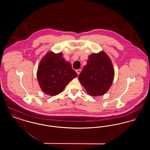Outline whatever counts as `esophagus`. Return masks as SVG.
<instances>
[{
	"label": "esophagus",
	"mask_w": 150,
	"mask_h": 150,
	"mask_svg": "<svg viewBox=\"0 0 150 150\" xmlns=\"http://www.w3.org/2000/svg\"><path fill=\"white\" fill-rule=\"evenodd\" d=\"M76 72L77 74L79 75V74L80 73V72H81V69H78V70H76Z\"/></svg>",
	"instance_id": "obj_1"
}]
</instances>
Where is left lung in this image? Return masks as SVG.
I'll return each instance as SVG.
<instances>
[{"label":"left lung","mask_w":150,"mask_h":150,"mask_svg":"<svg viewBox=\"0 0 150 150\" xmlns=\"http://www.w3.org/2000/svg\"><path fill=\"white\" fill-rule=\"evenodd\" d=\"M114 78L111 61L103 52L89 57L87 64L79 75V80L86 91L93 96L107 92Z\"/></svg>","instance_id":"1"}]
</instances>
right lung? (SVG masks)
I'll list each match as a JSON object with an SVG mask.
<instances>
[{
    "mask_svg": "<svg viewBox=\"0 0 150 150\" xmlns=\"http://www.w3.org/2000/svg\"><path fill=\"white\" fill-rule=\"evenodd\" d=\"M62 53H47L40 61L37 71V78L43 92L56 96L62 92L65 86L77 74L71 65L64 61Z\"/></svg>",
    "mask_w": 150,
    "mask_h": 150,
    "instance_id": "obj_1",
    "label": "right lung"
}]
</instances>
